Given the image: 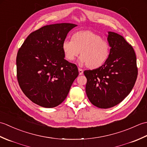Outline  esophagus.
<instances>
[{"label": "esophagus", "mask_w": 147, "mask_h": 147, "mask_svg": "<svg viewBox=\"0 0 147 147\" xmlns=\"http://www.w3.org/2000/svg\"><path fill=\"white\" fill-rule=\"evenodd\" d=\"M78 71H79V74H80V75H82V74H83V70L82 69L79 68L78 69Z\"/></svg>", "instance_id": "esophagus-1"}]
</instances>
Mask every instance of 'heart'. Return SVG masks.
I'll list each match as a JSON object with an SVG mask.
<instances>
[{
	"label": "heart",
	"instance_id": "1",
	"mask_svg": "<svg viewBox=\"0 0 147 147\" xmlns=\"http://www.w3.org/2000/svg\"><path fill=\"white\" fill-rule=\"evenodd\" d=\"M62 49L69 61H74L80 52L81 62L92 69L102 67L108 60L111 51L107 40L89 30L74 33L71 40H65L62 42Z\"/></svg>",
	"mask_w": 147,
	"mask_h": 147
}]
</instances>
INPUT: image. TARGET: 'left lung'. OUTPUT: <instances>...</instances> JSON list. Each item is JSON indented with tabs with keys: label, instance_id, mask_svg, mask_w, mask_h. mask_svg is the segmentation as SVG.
Listing matches in <instances>:
<instances>
[{
	"label": "left lung",
	"instance_id": "left-lung-1",
	"mask_svg": "<svg viewBox=\"0 0 147 147\" xmlns=\"http://www.w3.org/2000/svg\"><path fill=\"white\" fill-rule=\"evenodd\" d=\"M110 55L102 67L86 70V93L96 107L108 109L121 102L131 91L138 76L133 47L121 35L109 32Z\"/></svg>",
	"mask_w": 147,
	"mask_h": 147
}]
</instances>
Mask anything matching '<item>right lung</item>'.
Here are the masks:
<instances>
[{"mask_svg":"<svg viewBox=\"0 0 147 147\" xmlns=\"http://www.w3.org/2000/svg\"><path fill=\"white\" fill-rule=\"evenodd\" d=\"M77 25L58 23L31 33L16 57L19 85L33 103L46 108L61 104L79 74L75 64L64 59L62 44Z\"/></svg>","mask_w":147,"mask_h":147,"instance_id":"add662e5","label":"right lung"}]
</instances>
